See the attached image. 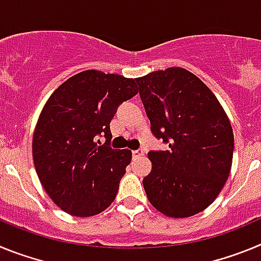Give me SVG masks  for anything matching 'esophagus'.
Returning <instances> with one entry per match:
<instances>
[{"mask_svg":"<svg viewBox=\"0 0 261 261\" xmlns=\"http://www.w3.org/2000/svg\"><path fill=\"white\" fill-rule=\"evenodd\" d=\"M144 155V151L142 150H133L132 151V158L133 159H137V158H140V156H142Z\"/></svg>","mask_w":261,"mask_h":261,"instance_id":"esophagus-1","label":"esophagus"}]
</instances>
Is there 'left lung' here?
I'll use <instances>...</instances> for the list:
<instances>
[{"label": "left lung", "mask_w": 261, "mask_h": 261, "mask_svg": "<svg viewBox=\"0 0 261 261\" xmlns=\"http://www.w3.org/2000/svg\"><path fill=\"white\" fill-rule=\"evenodd\" d=\"M151 133L168 145L151 150L144 177L147 199L174 218L195 216L216 200L230 174L234 135L218 99L183 68L136 78Z\"/></svg>", "instance_id": "8db88e82"}]
</instances>
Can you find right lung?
<instances>
[{
  "label": "right lung",
  "mask_w": 261,
  "mask_h": 261,
  "mask_svg": "<svg viewBox=\"0 0 261 261\" xmlns=\"http://www.w3.org/2000/svg\"><path fill=\"white\" fill-rule=\"evenodd\" d=\"M136 87L132 78L85 70L60 85L45 103L32 156L41 186L66 213L95 216L116 197L132 153L110 146V123L117 107L138 93ZM99 137L106 138L103 145Z\"/></svg>",
  "instance_id": "right-lung-1"
}]
</instances>
